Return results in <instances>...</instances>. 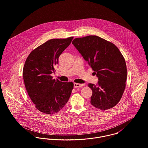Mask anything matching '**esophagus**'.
Masks as SVG:
<instances>
[{"label":"esophagus","instance_id":"obj_1","mask_svg":"<svg viewBox=\"0 0 148 148\" xmlns=\"http://www.w3.org/2000/svg\"><path fill=\"white\" fill-rule=\"evenodd\" d=\"M74 88H80L81 87H83L84 86V84H81L79 83H74Z\"/></svg>","mask_w":148,"mask_h":148}]
</instances>
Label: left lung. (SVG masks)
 Returning a JSON list of instances; mask_svg holds the SVG:
<instances>
[{
    "instance_id": "1",
    "label": "left lung",
    "mask_w": 148,
    "mask_h": 148,
    "mask_svg": "<svg viewBox=\"0 0 148 148\" xmlns=\"http://www.w3.org/2000/svg\"><path fill=\"white\" fill-rule=\"evenodd\" d=\"M72 44L98 78L97 85L88 84L92 91L91 104L102 110L114 107L122 97L127 79L126 62L119 50L96 36L76 38Z\"/></svg>"
}]
</instances>
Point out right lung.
Segmentation results:
<instances>
[{
  "instance_id": "add662e5",
  "label": "right lung",
  "mask_w": 148,
  "mask_h": 148,
  "mask_svg": "<svg viewBox=\"0 0 148 148\" xmlns=\"http://www.w3.org/2000/svg\"><path fill=\"white\" fill-rule=\"evenodd\" d=\"M73 37L51 39L33 50L27 57L23 69L26 89L36 107L41 112L53 114L68 102L73 88L72 82L53 79L58 58Z\"/></svg>"
}]
</instances>
